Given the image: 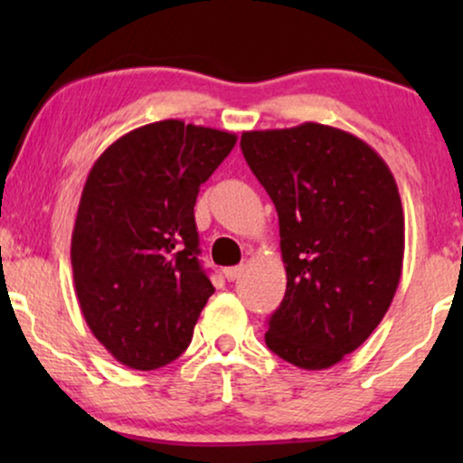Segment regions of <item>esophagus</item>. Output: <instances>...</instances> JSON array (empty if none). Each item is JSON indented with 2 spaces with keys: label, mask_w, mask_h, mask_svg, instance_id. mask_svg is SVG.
<instances>
[{
  "label": "esophagus",
  "mask_w": 463,
  "mask_h": 463,
  "mask_svg": "<svg viewBox=\"0 0 463 463\" xmlns=\"http://www.w3.org/2000/svg\"><path fill=\"white\" fill-rule=\"evenodd\" d=\"M242 271H244V265H236V268H227L223 274H225V278L230 282H236L240 276H242Z\"/></svg>",
  "instance_id": "34e87169"
}]
</instances>
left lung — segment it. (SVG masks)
<instances>
[{"instance_id":"left-lung-1","label":"left lung","mask_w":463,"mask_h":463,"mask_svg":"<svg viewBox=\"0 0 463 463\" xmlns=\"http://www.w3.org/2000/svg\"><path fill=\"white\" fill-rule=\"evenodd\" d=\"M240 147L276 206L287 269L265 344L299 369H331L369 339L401 282L394 175L363 138L316 122L242 132Z\"/></svg>"}]
</instances>
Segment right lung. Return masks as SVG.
<instances>
[{"mask_svg":"<svg viewBox=\"0 0 463 463\" xmlns=\"http://www.w3.org/2000/svg\"><path fill=\"white\" fill-rule=\"evenodd\" d=\"M236 141L162 119L119 137L88 173L71 236L75 295L94 337L130 369L179 358L214 293L194 206Z\"/></svg>","mask_w":463,"mask_h":463,"instance_id":"obj_1","label":"right lung"}]
</instances>
